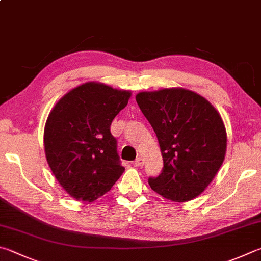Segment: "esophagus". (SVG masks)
<instances>
[{"instance_id":"1","label":"esophagus","mask_w":261,"mask_h":261,"mask_svg":"<svg viewBox=\"0 0 261 261\" xmlns=\"http://www.w3.org/2000/svg\"><path fill=\"white\" fill-rule=\"evenodd\" d=\"M134 165H135V167H141V165H144V159L141 158V156L137 158L136 161L134 162Z\"/></svg>"}]
</instances>
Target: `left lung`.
<instances>
[{"mask_svg":"<svg viewBox=\"0 0 261 261\" xmlns=\"http://www.w3.org/2000/svg\"><path fill=\"white\" fill-rule=\"evenodd\" d=\"M158 137L163 169L149 177L150 188L173 202L200 195L220 169L226 154V129L219 113L200 94L163 89L136 96Z\"/></svg>","mask_w":261,"mask_h":261,"instance_id":"obj_1","label":"left lung"}]
</instances>
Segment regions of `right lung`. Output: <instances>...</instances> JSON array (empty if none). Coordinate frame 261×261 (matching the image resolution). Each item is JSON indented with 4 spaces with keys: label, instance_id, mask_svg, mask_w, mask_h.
<instances>
[{
    "label": "right lung",
    "instance_id": "obj_1",
    "mask_svg": "<svg viewBox=\"0 0 261 261\" xmlns=\"http://www.w3.org/2000/svg\"><path fill=\"white\" fill-rule=\"evenodd\" d=\"M131 93L89 82L66 93L48 116L44 149L52 173L70 196L93 202L124 172L111 134Z\"/></svg>",
    "mask_w": 261,
    "mask_h": 261
}]
</instances>
